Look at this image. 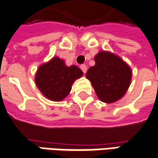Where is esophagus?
I'll use <instances>...</instances> for the list:
<instances>
[{
  "instance_id": "obj_1",
  "label": "esophagus",
  "mask_w": 158,
  "mask_h": 158,
  "mask_svg": "<svg viewBox=\"0 0 158 158\" xmlns=\"http://www.w3.org/2000/svg\"><path fill=\"white\" fill-rule=\"evenodd\" d=\"M80 68H81V70H82L84 73H86L87 67H86V65H85V64H82V65L80 66Z\"/></svg>"
}]
</instances>
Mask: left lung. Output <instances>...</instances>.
Returning <instances> with one entry per match:
<instances>
[{"label": "left lung", "mask_w": 158, "mask_h": 158, "mask_svg": "<svg viewBox=\"0 0 158 158\" xmlns=\"http://www.w3.org/2000/svg\"><path fill=\"white\" fill-rule=\"evenodd\" d=\"M95 66L86 73L98 98L104 102H116L125 95L132 78L128 65L120 57L101 51L95 56Z\"/></svg>", "instance_id": "1"}]
</instances>
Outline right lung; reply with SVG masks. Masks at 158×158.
<instances>
[{"label": "right lung", "mask_w": 158, "mask_h": 158, "mask_svg": "<svg viewBox=\"0 0 158 158\" xmlns=\"http://www.w3.org/2000/svg\"><path fill=\"white\" fill-rule=\"evenodd\" d=\"M82 75V71L78 67H67L63 60L55 57L37 69L35 80L46 98L58 102L68 96L73 83Z\"/></svg>", "instance_id": "1"}]
</instances>
